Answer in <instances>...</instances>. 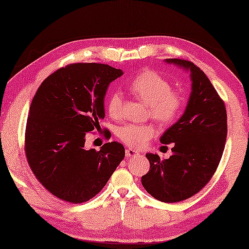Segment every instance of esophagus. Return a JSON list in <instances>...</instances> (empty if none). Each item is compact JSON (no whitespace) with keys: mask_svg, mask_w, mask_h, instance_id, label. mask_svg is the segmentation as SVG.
Returning <instances> with one entry per match:
<instances>
[{"mask_svg":"<svg viewBox=\"0 0 249 249\" xmlns=\"http://www.w3.org/2000/svg\"><path fill=\"white\" fill-rule=\"evenodd\" d=\"M139 156V152L136 151V150H133L131 148H129L125 150V157L127 158H131V157H137Z\"/></svg>","mask_w":249,"mask_h":249,"instance_id":"obj_1","label":"esophagus"}]
</instances>
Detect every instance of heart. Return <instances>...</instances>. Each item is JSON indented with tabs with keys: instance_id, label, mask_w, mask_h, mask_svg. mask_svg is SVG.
<instances>
[{
	"instance_id": "1",
	"label": "heart",
	"mask_w": 249,
	"mask_h": 249,
	"mask_svg": "<svg viewBox=\"0 0 249 249\" xmlns=\"http://www.w3.org/2000/svg\"><path fill=\"white\" fill-rule=\"evenodd\" d=\"M130 90L142 103L150 106V112L154 120L161 124H170L180 112L182 98L172 91V86L164 77L152 71H144L130 84ZM109 115L120 118L122 115L121 92L115 90L110 93L107 103ZM119 139L131 148H143L150 139L156 136L152 124H128L122 125L117 132Z\"/></svg>"
}]
</instances>
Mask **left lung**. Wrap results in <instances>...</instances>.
Here are the masks:
<instances>
[{"instance_id":"left-lung-1","label":"left lung","mask_w":249,"mask_h":249,"mask_svg":"<svg viewBox=\"0 0 249 249\" xmlns=\"http://www.w3.org/2000/svg\"><path fill=\"white\" fill-rule=\"evenodd\" d=\"M190 74L191 93L183 115L166 129L161 143H173L172 156L161 160L146 153L149 172L141 183L151 196L164 203L186 199L202 190L213 177L225 148L226 108L207 76L184 59H164Z\"/></svg>"}]
</instances>
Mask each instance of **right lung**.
<instances>
[{
    "instance_id": "right-lung-1",
    "label": "right lung",
    "mask_w": 249,
    "mask_h": 249,
    "mask_svg": "<svg viewBox=\"0 0 249 249\" xmlns=\"http://www.w3.org/2000/svg\"><path fill=\"white\" fill-rule=\"evenodd\" d=\"M124 75L109 65L72 64L45 79L33 98L25 152L45 189L69 203H83L104 189L124 158L119 142L99 151L85 148L86 134L105 118L110 83Z\"/></svg>"
}]
</instances>
